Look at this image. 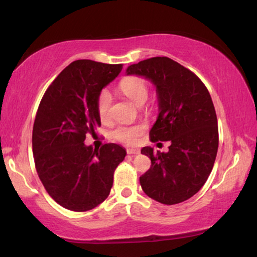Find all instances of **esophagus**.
<instances>
[{
	"label": "esophagus",
	"mask_w": 257,
	"mask_h": 257,
	"mask_svg": "<svg viewBox=\"0 0 257 257\" xmlns=\"http://www.w3.org/2000/svg\"><path fill=\"white\" fill-rule=\"evenodd\" d=\"M126 152H127V154H131V156H135V154H139V151L135 150V149H127V150H126Z\"/></svg>",
	"instance_id": "34e87169"
}]
</instances>
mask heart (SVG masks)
Masks as SVG:
<instances>
[{
	"label": "heart",
	"mask_w": 257,
	"mask_h": 257,
	"mask_svg": "<svg viewBox=\"0 0 257 257\" xmlns=\"http://www.w3.org/2000/svg\"><path fill=\"white\" fill-rule=\"evenodd\" d=\"M120 90L128 99H131L136 105H142L149 97V83L143 77L132 76L125 78L120 83ZM112 104V96L107 89H103L97 97V112L101 120L105 121L110 118ZM144 132L143 125H120L115 127L112 132V138L120 143L133 145L140 135Z\"/></svg>",
	"instance_id": "obj_1"
}]
</instances>
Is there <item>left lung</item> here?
<instances>
[{"label":"left lung","instance_id":"left-lung-1","mask_svg":"<svg viewBox=\"0 0 257 257\" xmlns=\"http://www.w3.org/2000/svg\"><path fill=\"white\" fill-rule=\"evenodd\" d=\"M126 72L157 86L160 112L150 140L171 144L166 153L142 149L151 159L150 170L139 178L143 191L164 205L184 202L205 185L216 158L219 130L210 94L194 72L168 57L145 59Z\"/></svg>","mask_w":257,"mask_h":257}]
</instances>
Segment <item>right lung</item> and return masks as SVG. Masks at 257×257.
Listing matches in <instances>:
<instances>
[{"mask_svg": "<svg viewBox=\"0 0 257 257\" xmlns=\"http://www.w3.org/2000/svg\"><path fill=\"white\" fill-rule=\"evenodd\" d=\"M121 69L122 64L75 61L42 97L33 128L35 167L48 194L66 209L86 212L103 202L126 156L117 144L99 150L84 144L87 133L94 135L100 126L98 93Z\"/></svg>", "mask_w": 257, "mask_h": 257, "instance_id": "obj_1", "label": "right lung"}]
</instances>
